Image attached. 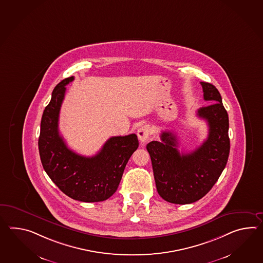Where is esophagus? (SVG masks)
I'll return each instance as SVG.
<instances>
[{
	"label": "esophagus",
	"instance_id": "obj_1",
	"mask_svg": "<svg viewBox=\"0 0 263 263\" xmlns=\"http://www.w3.org/2000/svg\"><path fill=\"white\" fill-rule=\"evenodd\" d=\"M151 135V128L149 125H143L138 130V138L140 140L141 144H145L146 142L149 140Z\"/></svg>",
	"mask_w": 263,
	"mask_h": 263
}]
</instances>
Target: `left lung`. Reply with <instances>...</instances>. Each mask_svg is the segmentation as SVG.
I'll list each match as a JSON object with an SVG mask.
<instances>
[{
    "mask_svg": "<svg viewBox=\"0 0 263 263\" xmlns=\"http://www.w3.org/2000/svg\"><path fill=\"white\" fill-rule=\"evenodd\" d=\"M204 101L210 105L197 110V117L209 126L206 140L193 152L178 151V140L173 132L163 131L160 141L146 148L152 161L158 193L173 204H191L204 197L214 186L228 163L230 141L228 114L221 94L210 83L201 82Z\"/></svg>",
    "mask_w": 263,
    "mask_h": 263,
    "instance_id": "left-lung-1",
    "label": "left lung"
}]
</instances>
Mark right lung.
I'll use <instances>...</instances> for the list:
<instances>
[{
    "label": "right lung",
    "instance_id": "1",
    "mask_svg": "<svg viewBox=\"0 0 263 263\" xmlns=\"http://www.w3.org/2000/svg\"><path fill=\"white\" fill-rule=\"evenodd\" d=\"M70 76L57 85L41 118L39 151L47 175L59 190L81 202H101L117 191L123 171L139 147L136 134L112 137L98 154L84 157L68 148L59 131V111Z\"/></svg>",
    "mask_w": 263,
    "mask_h": 263
}]
</instances>
